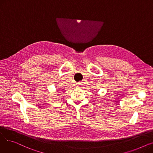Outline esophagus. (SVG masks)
I'll list each match as a JSON object with an SVG mask.
<instances>
[{
    "label": "esophagus",
    "mask_w": 153,
    "mask_h": 153,
    "mask_svg": "<svg viewBox=\"0 0 153 153\" xmlns=\"http://www.w3.org/2000/svg\"><path fill=\"white\" fill-rule=\"evenodd\" d=\"M77 85H79V84H77Z\"/></svg>",
    "instance_id": "34e87169"
}]
</instances>
